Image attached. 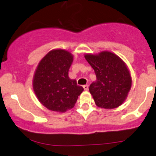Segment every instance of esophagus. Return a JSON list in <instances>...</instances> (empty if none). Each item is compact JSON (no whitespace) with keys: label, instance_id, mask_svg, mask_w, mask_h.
I'll list each match as a JSON object with an SVG mask.
<instances>
[{"label":"esophagus","instance_id":"1","mask_svg":"<svg viewBox=\"0 0 156 156\" xmlns=\"http://www.w3.org/2000/svg\"><path fill=\"white\" fill-rule=\"evenodd\" d=\"M83 88L85 90H88V85H83Z\"/></svg>","mask_w":156,"mask_h":156}]
</instances>
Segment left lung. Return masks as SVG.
Here are the masks:
<instances>
[{"mask_svg":"<svg viewBox=\"0 0 156 156\" xmlns=\"http://www.w3.org/2000/svg\"><path fill=\"white\" fill-rule=\"evenodd\" d=\"M85 59L94 69L96 81L89 87L98 107L114 109L121 105L131 87V77L124 62L110 52L87 54Z\"/></svg>","mask_w":156,"mask_h":156,"instance_id":"obj_1","label":"left lung"}]
</instances>
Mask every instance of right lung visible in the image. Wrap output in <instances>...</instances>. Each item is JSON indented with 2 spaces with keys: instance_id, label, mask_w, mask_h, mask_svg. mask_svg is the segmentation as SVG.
I'll return each instance as SVG.
<instances>
[{
  "instance_id": "obj_1",
  "label": "right lung",
  "mask_w": 156,
  "mask_h": 156,
  "mask_svg": "<svg viewBox=\"0 0 156 156\" xmlns=\"http://www.w3.org/2000/svg\"><path fill=\"white\" fill-rule=\"evenodd\" d=\"M73 56L64 49L50 51L35 72L33 87L38 101L49 110L64 112L74 107L84 90L69 76Z\"/></svg>"
}]
</instances>
